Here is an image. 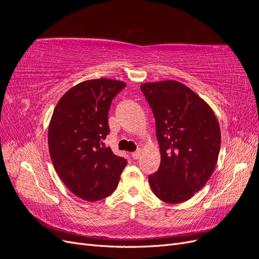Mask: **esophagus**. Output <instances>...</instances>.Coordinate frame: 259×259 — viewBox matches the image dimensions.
<instances>
[{"instance_id": "obj_1", "label": "esophagus", "mask_w": 259, "mask_h": 259, "mask_svg": "<svg viewBox=\"0 0 259 259\" xmlns=\"http://www.w3.org/2000/svg\"><path fill=\"white\" fill-rule=\"evenodd\" d=\"M140 155H142V150L140 149H138V150H136L135 152L132 153V158L134 160H138L140 158Z\"/></svg>"}]
</instances>
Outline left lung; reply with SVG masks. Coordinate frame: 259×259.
<instances>
[{
	"mask_svg": "<svg viewBox=\"0 0 259 259\" xmlns=\"http://www.w3.org/2000/svg\"><path fill=\"white\" fill-rule=\"evenodd\" d=\"M140 90L153 111L161 153L149 184L163 202H185L215 169L222 142L218 120L206 101L180 82H148Z\"/></svg>",
	"mask_w": 259,
	"mask_h": 259,
	"instance_id": "obj_1",
	"label": "left lung"
}]
</instances>
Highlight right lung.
Listing matches in <instances>:
<instances>
[{
	"mask_svg": "<svg viewBox=\"0 0 259 259\" xmlns=\"http://www.w3.org/2000/svg\"><path fill=\"white\" fill-rule=\"evenodd\" d=\"M126 83L88 80L70 89L54 109L49 150L55 170L68 189L85 201L110 195L127 161L115 155L103 139L109 134L108 111Z\"/></svg>",
	"mask_w": 259,
	"mask_h": 259,
	"instance_id": "right-lung-1",
	"label": "right lung"
}]
</instances>
